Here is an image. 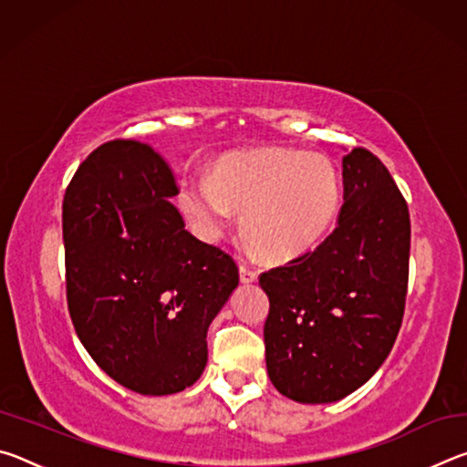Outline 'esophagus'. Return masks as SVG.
<instances>
[{"mask_svg": "<svg viewBox=\"0 0 467 467\" xmlns=\"http://www.w3.org/2000/svg\"><path fill=\"white\" fill-rule=\"evenodd\" d=\"M239 275H241V282L243 284H253L257 280V272L253 270V267H249V265H241L239 267Z\"/></svg>", "mask_w": 467, "mask_h": 467, "instance_id": "34e87169", "label": "esophagus"}]
</instances>
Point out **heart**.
Segmentation results:
<instances>
[{"label":"heart","instance_id":"b5f03b06","mask_svg":"<svg viewBox=\"0 0 467 467\" xmlns=\"http://www.w3.org/2000/svg\"><path fill=\"white\" fill-rule=\"evenodd\" d=\"M181 205L205 239L231 231L243 213V233L270 262H292L313 251L336 224L342 181L327 156L267 148L218 158L208 177L181 185Z\"/></svg>","mask_w":467,"mask_h":467}]
</instances>
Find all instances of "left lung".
<instances>
[{"label": "left lung", "mask_w": 467, "mask_h": 467, "mask_svg": "<svg viewBox=\"0 0 467 467\" xmlns=\"http://www.w3.org/2000/svg\"><path fill=\"white\" fill-rule=\"evenodd\" d=\"M344 205L317 249L262 274L270 298V381L300 404L357 391L389 357L404 317L410 214L389 171L365 148L342 158Z\"/></svg>", "instance_id": "8db88e82"}]
</instances>
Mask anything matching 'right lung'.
<instances>
[{
  "label": "right lung",
  "instance_id": "1",
  "mask_svg": "<svg viewBox=\"0 0 467 467\" xmlns=\"http://www.w3.org/2000/svg\"><path fill=\"white\" fill-rule=\"evenodd\" d=\"M169 164L131 140L86 158L63 197L67 306L92 360L141 395L192 387L239 286L231 255L185 231Z\"/></svg>",
  "mask_w": 467,
  "mask_h": 467
}]
</instances>
